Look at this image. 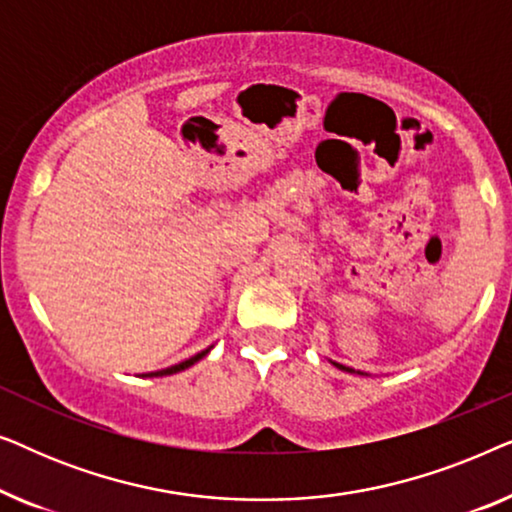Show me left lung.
Returning <instances> with one entry per match:
<instances>
[{
	"label": "left lung",
	"instance_id": "8db88e82",
	"mask_svg": "<svg viewBox=\"0 0 512 512\" xmlns=\"http://www.w3.org/2000/svg\"><path fill=\"white\" fill-rule=\"evenodd\" d=\"M335 366H338L340 370H345V373H354V370H352V368H347V366H340V363H335Z\"/></svg>",
	"mask_w": 512,
	"mask_h": 512
}]
</instances>
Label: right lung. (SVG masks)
I'll list each match as a JSON object with an SVG mask.
<instances>
[{"label":"right lung","instance_id":"right-lung-1","mask_svg":"<svg viewBox=\"0 0 512 512\" xmlns=\"http://www.w3.org/2000/svg\"><path fill=\"white\" fill-rule=\"evenodd\" d=\"M209 352V349H205V352H200V354H195L193 359H186V361H181V363H177V366H172V368H165V370H158V373H149V377H163V375H174V373H179V370H186L188 366H193L195 361H200L202 356H205Z\"/></svg>","mask_w":512,"mask_h":512}]
</instances>
